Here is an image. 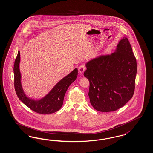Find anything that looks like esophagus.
Wrapping results in <instances>:
<instances>
[{"mask_svg":"<svg viewBox=\"0 0 153 153\" xmlns=\"http://www.w3.org/2000/svg\"><path fill=\"white\" fill-rule=\"evenodd\" d=\"M85 69H86V67H85V65L84 64L81 65L79 67V71L81 73H83L85 70Z\"/></svg>","mask_w":153,"mask_h":153,"instance_id":"1","label":"esophagus"}]
</instances>
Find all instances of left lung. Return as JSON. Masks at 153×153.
Instances as JSON below:
<instances>
[{"instance_id":"obj_1","label":"left lung","mask_w":153,"mask_h":153,"mask_svg":"<svg viewBox=\"0 0 153 153\" xmlns=\"http://www.w3.org/2000/svg\"><path fill=\"white\" fill-rule=\"evenodd\" d=\"M86 67L84 75L89 81V97L96 110L116 111L132 97L137 63L127 38L119 42L116 52L89 61Z\"/></svg>"}]
</instances>
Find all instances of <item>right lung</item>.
<instances>
[{
  "label": "right lung",
  "instance_id": "right-lung-1",
  "mask_svg": "<svg viewBox=\"0 0 153 153\" xmlns=\"http://www.w3.org/2000/svg\"><path fill=\"white\" fill-rule=\"evenodd\" d=\"M20 61V53L19 51L13 67L15 91L19 99L29 108L37 113L49 114L59 110L63 105L65 94L69 85L77 78V68L60 80L45 98L39 101H34L25 96L22 88L19 69Z\"/></svg>",
  "mask_w": 153,
  "mask_h": 153
}]
</instances>
